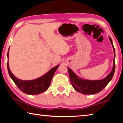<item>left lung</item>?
Returning <instances> with one entry per match:
<instances>
[{"label": "left lung", "instance_id": "8db88e82", "mask_svg": "<svg viewBox=\"0 0 123 123\" xmlns=\"http://www.w3.org/2000/svg\"><path fill=\"white\" fill-rule=\"evenodd\" d=\"M110 41L113 47L114 51V59L113 68L111 73L108 75L102 80H87L79 78L72 70L68 67L69 76L72 85L76 91L84 94H93L98 93L105 88L112 80L115 71V50L112 43V39L109 37Z\"/></svg>", "mask_w": 123, "mask_h": 123}]
</instances>
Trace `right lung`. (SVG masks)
Instances as JSON below:
<instances>
[{"label": "right lung", "mask_w": 123, "mask_h": 123, "mask_svg": "<svg viewBox=\"0 0 123 123\" xmlns=\"http://www.w3.org/2000/svg\"><path fill=\"white\" fill-rule=\"evenodd\" d=\"M7 58L9 60V51L7 53ZM7 66L10 76L15 83L17 86L18 87V88L23 93L30 95L38 94L47 90L50 85L51 79L55 74V72L59 67L58 65L53 68L47 73L39 78L33 80L23 81L17 78L12 73L9 68L8 61Z\"/></svg>", "instance_id": "right-lung-1"}]
</instances>
